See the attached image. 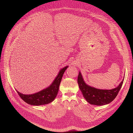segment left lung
I'll use <instances>...</instances> for the list:
<instances>
[{
  "mask_svg": "<svg viewBox=\"0 0 133 133\" xmlns=\"http://www.w3.org/2000/svg\"><path fill=\"white\" fill-rule=\"evenodd\" d=\"M119 85L111 90H101L91 87L87 84L80 72L78 76V83L79 89L85 99L91 104L96 105H103L111 102L118 95L124 80Z\"/></svg>",
  "mask_w": 133,
  "mask_h": 133,
  "instance_id": "obj_1",
  "label": "left lung"
}]
</instances>
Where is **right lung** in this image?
I'll list each match as a JSON object with an SVG mask.
<instances>
[{
  "label": "right lung",
  "instance_id": "add662e5",
  "mask_svg": "<svg viewBox=\"0 0 133 133\" xmlns=\"http://www.w3.org/2000/svg\"><path fill=\"white\" fill-rule=\"evenodd\" d=\"M68 66H66L60 70L51 84L38 92L32 94H23L16 90L20 98L29 104L37 106L50 103L55 99L59 91L61 79Z\"/></svg>",
  "mask_w": 133,
  "mask_h": 133
}]
</instances>
